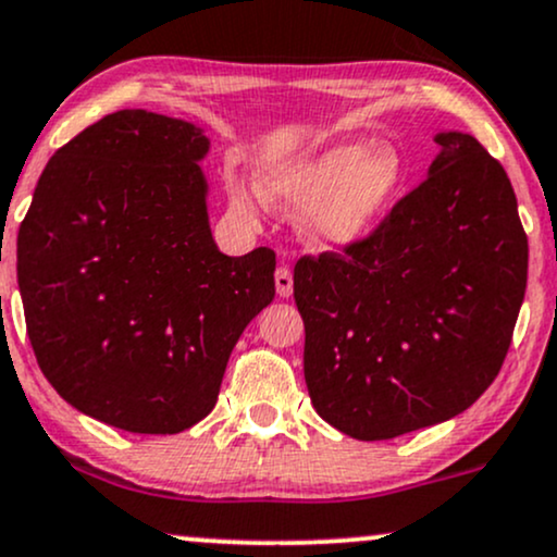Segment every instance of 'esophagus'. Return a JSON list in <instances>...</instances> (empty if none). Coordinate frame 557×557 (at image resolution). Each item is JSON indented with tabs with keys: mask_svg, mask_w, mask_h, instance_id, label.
<instances>
[{
	"mask_svg": "<svg viewBox=\"0 0 557 557\" xmlns=\"http://www.w3.org/2000/svg\"><path fill=\"white\" fill-rule=\"evenodd\" d=\"M274 287H277L280 298H290L293 296V270L287 264L277 267L274 272Z\"/></svg>",
	"mask_w": 557,
	"mask_h": 557,
	"instance_id": "1",
	"label": "esophagus"
}]
</instances>
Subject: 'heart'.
Returning <instances> with one entry per match:
<instances>
[{
    "label": "heart",
    "instance_id": "heart-1",
    "mask_svg": "<svg viewBox=\"0 0 557 557\" xmlns=\"http://www.w3.org/2000/svg\"><path fill=\"white\" fill-rule=\"evenodd\" d=\"M407 184V163L394 145L345 139L259 171V189L227 178L231 207L257 223L264 199L285 212H306V238L317 249L343 251L371 236Z\"/></svg>",
    "mask_w": 557,
    "mask_h": 557
}]
</instances>
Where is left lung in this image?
Listing matches in <instances>:
<instances>
[{
    "mask_svg": "<svg viewBox=\"0 0 557 557\" xmlns=\"http://www.w3.org/2000/svg\"><path fill=\"white\" fill-rule=\"evenodd\" d=\"M435 143L428 178L371 236L293 272L313 410L358 441L474 405L524 300L529 246L504 165L472 134L438 132Z\"/></svg>",
    "mask_w": 557,
    "mask_h": 557,
    "instance_id": "8db88e82",
    "label": "left lung"
}]
</instances>
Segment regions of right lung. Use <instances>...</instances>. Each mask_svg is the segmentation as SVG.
<instances>
[{"mask_svg":"<svg viewBox=\"0 0 557 557\" xmlns=\"http://www.w3.org/2000/svg\"><path fill=\"white\" fill-rule=\"evenodd\" d=\"M205 132L143 109L53 152L17 233L25 326L59 397L129 433L207 418L274 251L225 257L207 214Z\"/></svg>","mask_w":557,"mask_h":557,"instance_id":"1","label":"right lung"}]
</instances>
